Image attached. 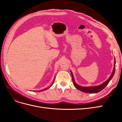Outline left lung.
Returning a JSON list of instances; mask_svg holds the SVG:
<instances>
[{"label": "left lung", "instance_id": "obj_1", "mask_svg": "<svg viewBox=\"0 0 122 122\" xmlns=\"http://www.w3.org/2000/svg\"><path fill=\"white\" fill-rule=\"evenodd\" d=\"M114 69L113 71V72L111 74V76H110V77L109 78V79L108 80H107V81H106L104 83H103V84H102L100 86H89V87H83V86H81L79 85H78L76 84V82L75 81L74 78V76H73L72 73L71 72V76H72V81L73 82V84H74V85L76 87L77 89H78L79 90L84 92H86V93H90V94H92V93H97V92H100V91H101L102 90H103L105 87L108 85V84H109V82H110V81H111V80L112 79V78L113 77V76H114V74H115V64H116V61H115H115H114Z\"/></svg>", "mask_w": 122, "mask_h": 122}]
</instances>
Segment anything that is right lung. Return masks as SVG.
Returning a JSON list of instances; mask_svg holds the SVG:
<instances>
[{
  "mask_svg": "<svg viewBox=\"0 0 122 122\" xmlns=\"http://www.w3.org/2000/svg\"><path fill=\"white\" fill-rule=\"evenodd\" d=\"M55 78L54 79V80H53V82H52V84H51V85L50 86H49V87H50L52 85V84H53V82H54V81H55ZM47 89H48V87H47V88H46V89H43V90H41V91H39L38 92H41V91H45V90H47ZM37 92H38L37 91Z\"/></svg>",
  "mask_w": 122,
  "mask_h": 122,
  "instance_id": "1",
  "label": "right lung"
}]
</instances>
